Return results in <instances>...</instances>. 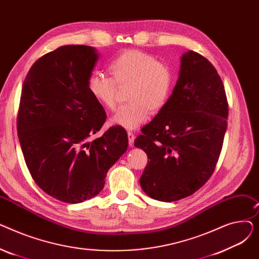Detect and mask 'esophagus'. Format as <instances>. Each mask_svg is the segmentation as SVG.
<instances>
[{"instance_id":"34e87169","label":"esophagus","mask_w":259,"mask_h":259,"mask_svg":"<svg viewBox=\"0 0 259 259\" xmlns=\"http://www.w3.org/2000/svg\"><path fill=\"white\" fill-rule=\"evenodd\" d=\"M128 140H129L130 147H132L134 144V140H135V134L132 131H128Z\"/></svg>"}]
</instances>
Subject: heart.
Listing matches in <instances>:
<instances>
[{
	"label": "heart",
	"instance_id": "heart-1",
	"mask_svg": "<svg viewBox=\"0 0 259 259\" xmlns=\"http://www.w3.org/2000/svg\"><path fill=\"white\" fill-rule=\"evenodd\" d=\"M110 76L93 71L88 77V89L101 106L109 110L116 107L117 87L129 86L128 104L121 106L111 118L112 124L133 130L145 122L151 112L167 104L173 88L171 68L141 50L128 49L118 53L108 64Z\"/></svg>",
	"mask_w": 259,
	"mask_h": 259
}]
</instances>
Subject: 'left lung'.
Masks as SVG:
<instances>
[{"instance_id": "8db88e82", "label": "left lung", "mask_w": 259, "mask_h": 259, "mask_svg": "<svg viewBox=\"0 0 259 259\" xmlns=\"http://www.w3.org/2000/svg\"><path fill=\"white\" fill-rule=\"evenodd\" d=\"M228 111L214 66L197 52L184 53L171 97L134 142L148 156L140 179L148 196L180 200L208 182L221 155Z\"/></svg>"}]
</instances>
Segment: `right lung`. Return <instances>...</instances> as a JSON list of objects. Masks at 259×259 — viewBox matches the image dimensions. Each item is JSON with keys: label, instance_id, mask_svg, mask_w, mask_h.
Segmentation results:
<instances>
[{"label": "right lung", "instance_id": "1", "mask_svg": "<svg viewBox=\"0 0 259 259\" xmlns=\"http://www.w3.org/2000/svg\"><path fill=\"white\" fill-rule=\"evenodd\" d=\"M98 59L90 46L59 47L34 62L22 87L17 128L25 162L35 184L63 202L98 195L128 148L118 125L89 141L106 120L87 85Z\"/></svg>", "mask_w": 259, "mask_h": 259}]
</instances>
